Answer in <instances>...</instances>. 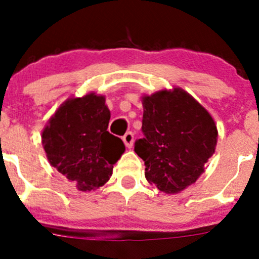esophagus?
Instances as JSON below:
<instances>
[{"mask_svg":"<svg viewBox=\"0 0 259 259\" xmlns=\"http://www.w3.org/2000/svg\"><path fill=\"white\" fill-rule=\"evenodd\" d=\"M122 142H124V144L126 148H132L133 143H134V134H133L132 132H127L126 134L122 137Z\"/></svg>","mask_w":259,"mask_h":259,"instance_id":"34e87169","label":"esophagus"}]
</instances>
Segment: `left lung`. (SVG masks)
I'll return each mask as SVG.
<instances>
[{"label": "left lung", "mask_w": 259, "mask_h": 259, "mask_svg": "<svg viewBox=\"0 0 259 259\" xmlns=\"http://www.w3.org/2000/svg\"><path fill=\"white\" fill-rule=\"evenodd\" d=\"M143 134L134 150L145 163V178L174 194L194 183L215 150L214 120L182 89L143 98Z\"/></svg>", "instance_id": "obj_1"}]
</instances>
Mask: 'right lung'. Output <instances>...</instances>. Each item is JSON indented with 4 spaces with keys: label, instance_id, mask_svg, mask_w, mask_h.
Returning a JSON list of instances; mask_svg holds the SVG:
<instances>
[{
    "label": "right lung",
    "instance_id": "right-lung-1",
    "mask_svg": "<svg viewBox=\"0 0 259 259\" xmlns=\"http://www.w3.org/2000/svg\"><path fill=\"white\" fill-rule=\"evenodd\" d=\"M109 120L105 98L88 94L65 101L42 132L50 164L81 192L105 184L125 150L122 140L108 132Z\"/></svg>",
    "mask_w": 259,
    "mask_h": 259
}]
</instances>
